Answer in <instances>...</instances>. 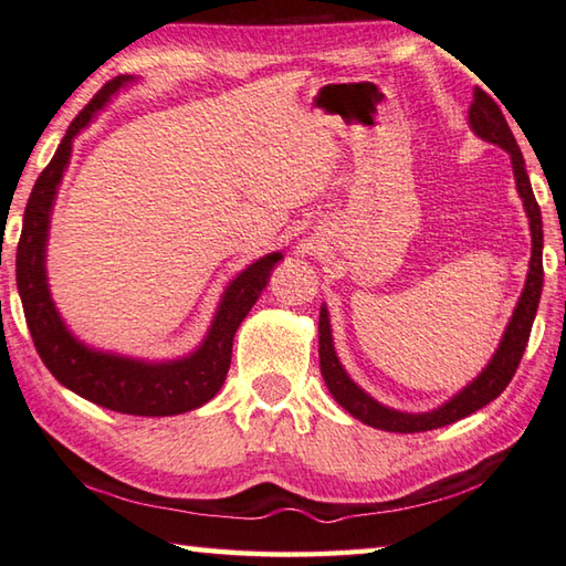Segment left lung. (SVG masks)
<instances>
[{"instance_id": "1", "label": "left lung", "mask_w": 566, "mask_h": 566, "mask_svg": "<svg viewBox=\"0 0 566 566\" xmlns=\"http://www.w3.org/2000/svg\"><path fill=\"white\" fill-rule=\"evenodd\" d=\"M468 123H471L473 133L485 143H493L510 155V163H513L515 172V185L520 191L522 207L527 211L530 219V233H532V259H530V271L525 287H522V295L513 311V317L505 327V335L500 339L493 359L488 361V367L478 375L468 387L451 397L443 407L426 411V413H407L397 411L371 399L365 389H359L355 381L349 379L345 367L339 365L333 345V329H329V315L327 307H319V371H323V379L327 384L329 394H333L335 401L349 411L355 419L361 423L375 426L381 431H394V433H419V431H431L441 429V426H449L458 419H465L473 411L483 409L485 403L497 399L500 394L505 391L510 379L515 377V369L520 365L522 355H525L527 339L532 323H535L539 295H542V283H545V271H542V214L537 207V199L532 195V185L525 169V157H522L520 147L515 143V135L510 130L505 115L500 113L497 103L490 98V95L481 88H475L471 111H468Z\"/></svg>"}]
</instances>
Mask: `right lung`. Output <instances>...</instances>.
<instances>
[{
  "label": "right lung",
  "instance_id": "add662e5",
  "mask_svg": "<svg viewBox=\"0 0 566 566\" xmlns=\"http://www.w3.org/2000/svg\"><path fill=\"white\" fill-rule=\"evenodd\" d=\"M127 81L133 78L117 76L93 95V101L69 125L56 155L51 157V163L31 189L17 247V287L39 357L63 387L111 411L133 416H175L199 409L201 403L214 399L231 365L233 335H237L241 319L259 301L261 291L271 279L273 265L283 259V253L263 255L227 285L205 343L187 357L145 361L93 349L71 335V329L51 301L46 281L51 209L61 177L69 167L73 137L98 115L103 105Z\"/></svg>",
  "mask_w": 566,
  "mask_h": 566
}]
</instances>
